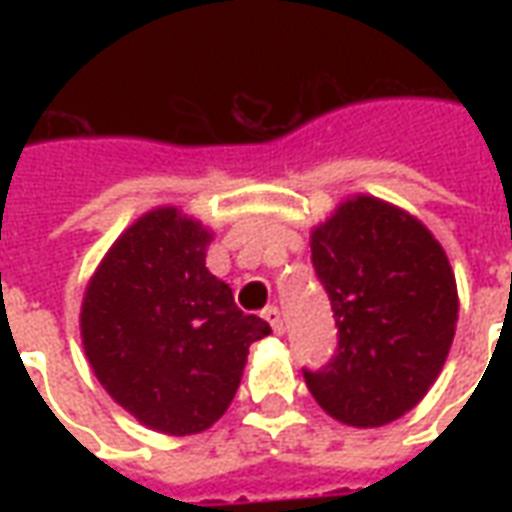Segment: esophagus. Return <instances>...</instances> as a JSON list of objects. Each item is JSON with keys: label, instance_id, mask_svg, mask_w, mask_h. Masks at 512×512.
I'll return each instance as SVG.
<instances>
[{"label": "esophagus", "instance_id": "34e87169", "mask_svg": "<svg viewBox=\"0 0 512 512\" xmlns=\"http://www.w3.org/2000/svg\"><path fill=\"white\" fill-rule=\"evenodd\" d=\"M263 318H266L268 326L274 329V334H282V332H285V323H282V315H279V307H274V304H271V307H266V310H263Z\"/></svg>", "mask_w": 512, "mask_h": 512}]
</instances>
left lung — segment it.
<instances>
[{
	"label": "left lung",
	"instance_id": "1",
	"mask_svg": "<svg viewBox=\"0 0 512 512\" xmlns=\"http://www.w3.org/2000/svg\"><path fill=\"white\" fill-rule=\"evenodd\" d=\"M312 268L332 301L337 351L304 367L329 417L378 428L425 397L450 354L458 290L439 241L376 197H356L312 230Z\"/></svg>",
	"mask_w": 512,
	"mask_h": 512
}]
</instances>
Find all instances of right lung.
I'll list each match as a JSON object with an SVG mask.
<instances>
[{
  "instance_id": "obj_1",
  "label": "right lung",
  "mask_w": 512,
  "mask_h": 512,
  "mask_svg": "<svg viewBox=\"0 0 512 512\" xmlns=\"http://www.w3.org/2000/svg\"><path fill=\"white\" fill-rule=\"evenodd\" d=\"M211 233L178 208L145 213L109 249L82 304L95 376L147 428L189 436L222 417L249 345L271 334L205 268Z\"/></svg>"
}]
</instances>
